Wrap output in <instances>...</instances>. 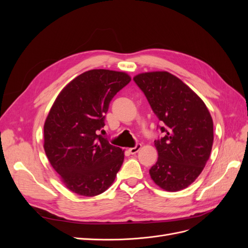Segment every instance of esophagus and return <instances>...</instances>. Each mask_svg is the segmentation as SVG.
I'll list each match as a JSON object with an SVG mask.
<instances>
[{
    "label": "esophagus",
    "mask_w": 248,
    "mask_h": 248,
    "mask_svg": "<svg viewBox=\"0 0 248 248\" xmlns=\"http://www.w3.org/2000/svg\"><path fill=\"white\" fill-rule=\"evenodd\" d=\"M140 148H141V144H137L133 148H130V149H129V152H130L131 154H136V153H138V152L140 151Z\"/></svg>",
    "instance_id": "1"
}]
</instances>
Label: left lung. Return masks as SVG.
Returning <instances> with one entry per match:
<instances>
[{
  "mask_svg": "<svg viewBox=\"0 0 248 248\" xmlns=\"http://www.w3.org/2000/svg\"><path fill=\"white\" fill-rule=\"evenodd\" d=\"M133 80L164 133L154 141L158 159L149 174L164 190H182L196 181L209 159L214 139L212 117L204 101L170 72L140 73Z\"/></svg>",
  "mask_w": 248,
  "mask_h": 248,
  "instance_id": "obj_1",
  "label": "left lung"
}]
</instances>
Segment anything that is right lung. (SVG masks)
<instances>
[{
	"label": "right lung",
	"instance_id": "add662e5",
	"mask_svg": "<svg viewBox=\"0 0 248 248\" xmlns=\"http://www.w3.org/2000/svg\"><path fill=\"white\" fill-rule=\"evenodd\" d=\"M125 72L93 69L67 85L44 123V151L64 185L84 197H95L114 183L124 151L99 131L114 96L129 84Z\"/></svg>",
	"mask_w": 248,
	"mask_h": 248
}]
</instances>
